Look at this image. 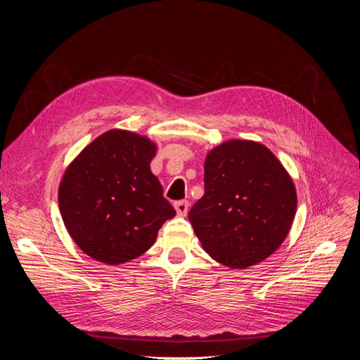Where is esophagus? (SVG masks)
Returning a JSON list of instances; mask_svg holds the SVG:
<instances>
[{
    "mask_svg": "<svg viewBox=\"0 0 360 360\" xmlns=\"http://www.w3.org/2000/svg\"><path fill=\"white\" fill-rule=\"evenodd\" d=\"M174 209H176L177 214L179 216H186L188 214V210H189V202L188 201H177L174 202Z\"/></svg>",
    "mask_w": 360,
    "mask_h": 360,
    "instance_id": "esophagus-1",
    "label": "esophagus"
}]
</instances>
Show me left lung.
Segmentation results:
<instances>
[{
    "label": "left lung",
    "mask_w": 360,
    "mask_h": 360,
    "mask_svg": "<svg viewBox=\"0 0 360 360\" xmlns=\"http://www.w3.org/2000/svg\"><path fill=\"white\" fill-rule=\"evenodd\" d=\"M296 207V188L278 158L263 144L233 139L207 155L204 195L189 221L213 259L245 269L285 240Z\"/></svg>",
    "instance_id": "obj_1"
}]
</instances>
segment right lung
Listing matches in <instances>:
<instances>
[{
  "label": "right lung",
  "instance_id": "add662e5",
  "mask_svg": "<svg viewBox=\"0 0 360 360\" xmlns=\"http://www.w3.org/2000/svg\"><path fill=\"white\" fill-rule=\"evenodd\" d=\"M155 143L112 129L86 146L66 169L60 213L73 242L105 264H123L155 243L176 210L150 169Z\"/></svg>",
  "mask_w": 360,
  "mask_h": 360
}]
</instances>
